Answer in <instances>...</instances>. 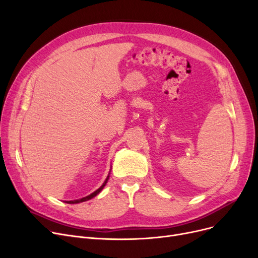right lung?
Masks as SVG:
<instances>
[{
  "label": "right lung",
  "mask_w": 258,
  "mask_h": 258,
  "mask_svg": "<svg viewBox=\"0 0 258 258\" xmlns=\"http://www.w3.org/2000/svg\"><path fill=\"white\" fill-rule=\"evenodd\" d=\"M108 178H110V174L107 175V178L105 179V181H104V183L97 189L96 191H94L93 194H91V195H89V196H87V197H85V198H83V199H79V200H74V201H67L66 203H69V204H78V203H81V202H86V201H88V200H91V199H93L94 197H96L102 189H103V187L105 186V184H106V182L108 181Z\"/></svg>",
  "instance_id": "right-lung-1"
}]
</instances>
